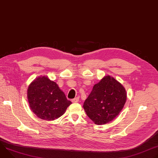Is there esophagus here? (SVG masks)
Here are the masks:
<instances>
[{
    "mask_svg": "<svg viewBox=\"0 0 158 158\" xmlns=\"http://www.w3.org/2000/svg\"><path fill=\"white\" fill-rule=\"evenodd\" d=\"M79 101V98H74L72 100V102L73 103H76V102H78Z\"/></svg>",
    "mask_w": 158,
    "mask_h": 158,
    "instance_id": "esophagus-1",
    "label": "esophagus"
}]
</instances>
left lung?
<instances>
[{
	"label": "left lung",
	"mask_w": 158,
	"mask_h": 158,
	"mask_svg": "<svg viewBox=\"0 0 158 158\" xmlns=\"http://www.w3.org/2000/svg\"><path fill=\"white\" fill-rule=\"evenodd\" d=\"M126 98L123 85L114 77L106 76L94 85L83 107L86 114L96 124H105L119 114Z\"/></svg>",
	"instance_id": "1"
}]
</instances>
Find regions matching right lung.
<instances>
[{"mask_svg":"<svg viewBox=\"0 0 158 158\" xmlns=\"http://www.w3.org/2000/svg\"><path fill=\"white\" fill-rule=\"evenodd\" d=\"M30 107L40 119L52 121L62 116L72 102L67 100L56 82L47 76L39 77L29 85Z\"/></svg>","mask_w":158,"mask_h":158,"instance_id":"1","label":"right lung"}]
</instances>
